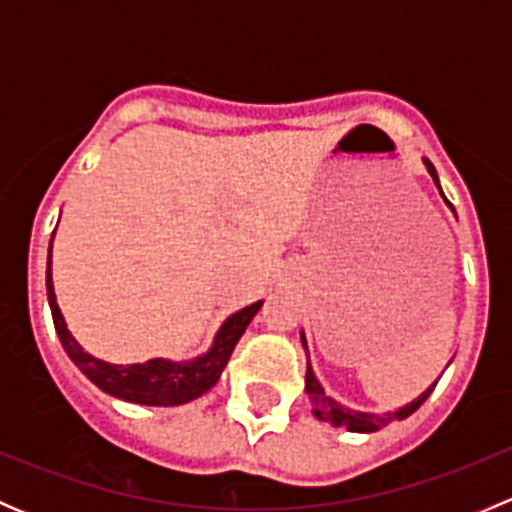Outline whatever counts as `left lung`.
Wrapping results in <instances>:
<instances>
[{
	"mask_svg": "<svg viewBox=\"0 0 512 512\" xmlns=\"http://www.w3.org/2000/svg\"><path fill=\"white\" fill-rule=\"evenodd\" d=\"M423 165H426V170L431 173L433 183H436L438 193L443 195L441 190V183H438V175H436V168H433V163L428 158H423ZM443 200H446V195H443ZM446 205L451 208V203L446 200ZM453 210V208H451ZM299 339H302V347L304 352H307L309 356V349H307V337H304V332L299 334ZM438 379L433 381L431 386H428L426 391H423L421 396H416L411 404L401 406V409L396 411H386V414H371V411H356V409H349V406L339 404L337 399H332V396L324 394L322 384H319V379L314 376L312 371V364H309L307 359V376H304V391L309 394V404H312V414L319 418V421H327L332 423L334 428H347V431H354V433H371V431H379V428L389 426L391 421H404V418H409L414 411L418 409V406L423 404V401L431 396V391L436 389Z\"/></svg>",
	"mask_w": 512,
	"mask_h": 512,
	"instance_id": "left-lung-1",
	"label": "left lung"
}]
</instances>
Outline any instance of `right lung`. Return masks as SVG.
Segmentation results:
<instances>
[{"mask_svg": "<svg viewBox=\"0 0 512 512\" xmlns=\"http://www.w3.org/2000/svg\"><path fill=\"white\" fill-rule=\"evenodd\" d=\"M51 242H54V235H51ZM51 242L49 262H46V297H49L51 317H54V327L61 339V347L69 354V359L84 371V376L94 381L98 389L106 391L113 399L128 401V404L180 406L213 389L227 361H230L232 349H235V344L245 334L247 324L255 319V314L262 307L260 299V302L230 314L220 324L208 352L193 356V359H148L143 364H108V361L96 359V356L84 352V347L76 342L74 334L66 327L64 314H61L59 304H56L54 280H51Z\"/></svg>", "mask_w": 512, "mask_h": 512, "instance_id": "right-lung-1", "label": "right lung"}]
</instances>
